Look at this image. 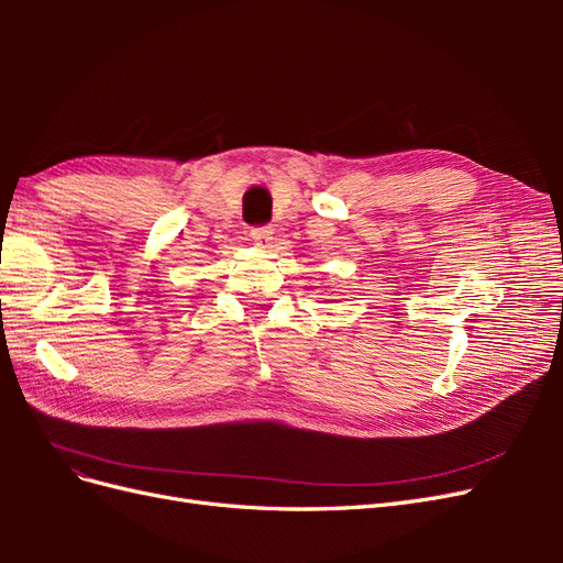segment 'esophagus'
Returning a JSON list of instances; mask_svg holds the SVG:
<instances>
[{
	"instance_id": "esophagus-1",
	"label": "esophagus",
	"mask_w": 563,
	"mask_h": 563,
	"mask_svg": "<svg viewBox=\"0 0 563 563\" xmlns=\"http://www.w3.org/2000/svg\"><path fill=\"white\" fill-rule=\"evenodd\" d=\"M272 228L269 225H258V228H251V240L255 242V244H261V246H267L269 244V240H272Z\"/></svg>"
}]
</instances>
